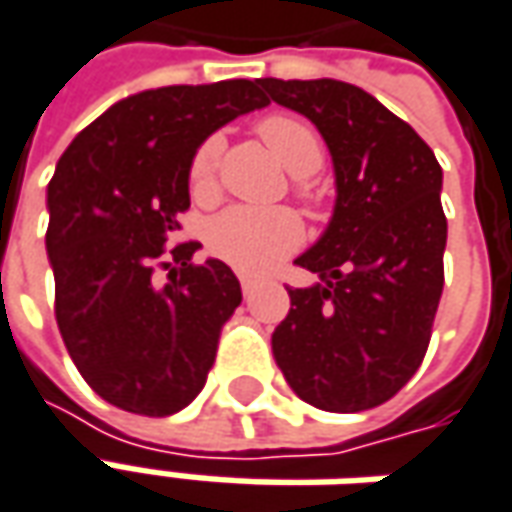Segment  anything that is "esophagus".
I'll list each match as a JSON object with an SVG mask.
<instances>
[{"label": "esophagus", "instance_id": "obj_1", "mask_svg": "<svg viewBox=\"0 0 512 512\" xmlns=\"http://www.w3.org/2000/svg\"><path fill=\"white\" fill-rule=\"evenodd\" d=\"M240 289H243V297H252V291L257 289V280L255 277H246V274H240Z\"/></svg>", "mask_w": 512, "mask_h": 512}]
</instances>
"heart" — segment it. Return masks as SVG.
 I'll use <instances>...</instances> for the list:
<instances>
[{
  "label": "heart",
  "mask_w": 512,
  "mask_h": 512,
  "mask_svg": "<svg viewBox=\"0 0 512 512\" xmlns=\"http://www.w3.org/2000/svg\"><path fill=\"white\" fill-rule=\"evenodd\" d=\"M257 135L263 144L277 155V161L289 169L291 175L306 178L323 167L326 152L320 135L311 130L306 121L294 115L272 113L257 121ZM223 141L221 135H209L195 150L189 161V195L192 201L209 203L218 201L221 184H218V167H221ZM294 195L300 203L317 212L320 198L309 184L294 186ZM303 243V223L291 209H255V206H232L221 212L215 221L206 226V246L209 252L229 263L232 269L243 274H266L274 266L297 252Z\"/></svg>",
  "instance_id": "obj_1"
}]
</instances>
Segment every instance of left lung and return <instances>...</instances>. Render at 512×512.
I'll list each match as a JSON object with an SVG mask.
<instances>
[{
	"mask_svg": "<svg viewBox=\"0 0 512 512\" xmlns=\"http://www.w3.org/2000/svg\"><path fill=\"white\" fill-rule=\"evenodd\" d=\"M272 101L326 138L337 203L326 235L297 257L320 277L289 289L272 351L294 394L320 411H368L414 377L445 286L442 167L411 124L334 79H260Z\"/></svg>",
	"mask_w": 512,
	"mask_h": 512,
	"instance_id": "8db88e82",
	"label": "left lung"
}]
</instances>
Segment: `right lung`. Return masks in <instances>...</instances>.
<instances>
[{"label":"right lung","mask_w":512,"mask_h":512,"mask_svg":"<svg viewBox=\"0 0 512 512\" xmlns=\"http://www.w3.org/2000/svg\"><path fill=\"white\" fill-rule=\"evenodd\" d=\"M260 79L172 84L113 104L64 150L47 184L56 323L98 397L169 416L201 394L243 294L198 240L167 246L189 209V161L226 121L266 107Z\"/></svg>","instance_id":"1"}]
</instances>
